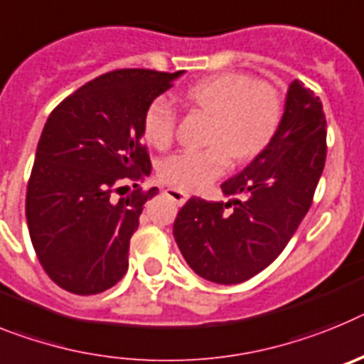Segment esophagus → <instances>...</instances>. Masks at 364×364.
Masks as SVG:
<instances>
[{
  "label": "esophagus",
  "mask_w": 364,
  "mask_h": 364,
  "mask_svg": "<svg viewBox=\"0 0 364 364\" xmlns=\"http://www.w3.org/2000/svg\"><path fill=\"white\" fill-rule=\"evenodd\" d=\"M166 196H168L170 200H173L178 205H183L186 200H188V194L179 188H166Z\"/></svg>",
  "instance_id": "34e87169"
}]
</instances>
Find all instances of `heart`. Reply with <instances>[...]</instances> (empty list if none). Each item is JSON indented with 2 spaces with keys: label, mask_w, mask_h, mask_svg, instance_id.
Instances as JSON below:
<instances>
[{
  "label": "heart",
  "mask_w": 364,
  "mask_h": 364,
  "mask_svg": "<svg viewBox=\"0 0 364 364\" xmlns=\"http://www.w3.org/2000/svg\"><path fill=\"white\" fill-rule=\"evenodd\" d=\"M188 106L210 115L207 144L198 151H179L159 164L164 183L198 191L216 181L229 161L247 163L273 143L282 124L284 100L277 87L245 73H220L186 87ZM178 113L164 99H154L143 113V139L157 150L172 144Z\"/></svg>",
  "instance_id": "obj_1"
}]
</instances>
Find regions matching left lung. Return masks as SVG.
I'll list each match as a JSON object with an SVG mask.
<instances>
[{"label":"left lung","mask_w":364,"mask_h":364,"mask_svg":"<svg viewBox=\"0 0 364 364\" xmlns=\"http://www.w3.org/2000/svg\"><path fill=\"white\" fill-rule=\"evenodd\" d=\"M324 163L322 104L302 82L293 80L273 143L221 185L225 196L245 198L218 203L194 196L178 213L173 238L186 264L205 280L225 286L265 269L311 207Z\"/></svg>","instance_id":"obj_1"}]
</instances>
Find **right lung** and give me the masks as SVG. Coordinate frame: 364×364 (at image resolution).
Masks as SVG:
<instances>
[{"instance_id":"1","label":"right lung","mask_w":364,"mask_h":364,"mask_svg":"<svg viewBox=\"0 0 364 364\" xmlns=\"http://www.w3.org/2000/svg\"><path fill=\"white\" fill-rule=\"evenodd\" d=\"M181 73L115 69L50 112L38 141L25 216L43 271L65 291L97 295L128 271L129 238L144 203L159 192L137 188L151 170L141 143L143 113ZM129 182L136 191L127 195Z\"/></svg>"}]
</instances>
